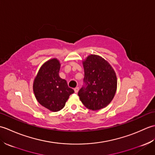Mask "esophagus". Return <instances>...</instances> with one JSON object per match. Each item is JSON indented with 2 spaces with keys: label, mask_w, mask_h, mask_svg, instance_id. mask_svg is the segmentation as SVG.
<instances>
[{
  "label": "esophagus",
  "mask_w": 155,
  "mask_h": 155,
  "mask_svg": "<svg viewBox=\"0 0 155 155\" xmlns=\"http://www.w3.org/2000/svg\"><path fill=\"white\" fill-rule=\"evenodd\" d=\"M74 93H77L78 92V91H79V88H78V87H76V88H74Z\"/></svg>",
  "instance_id": "34e87169"
}]
</instances>
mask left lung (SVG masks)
<instances>
[{
    "mask_svg": "<svg viewBox=\"0 0 155 155\" xmlns=\"http://www.w3.org/2000/svg\"><path fill=\"white\" fill-rule=\"evenodd\" d=\"M84 85L78 93L88 109L98 110L106 107L117 91L116 74L109 63L99 56L91 54L83 62Z\"/></svg>",
    "mask_w": 155,
    "mask_h": 155,
    "instance_id": "left-lung-1",
    "label": "left lung"
}]
</instances>
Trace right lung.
<instances>
[{"label":"right lung","instance_id":"1","mask_svg":"<svg viewBox=\"0 0 155 155\" xmlns=\"http://www.w3.org/2000/svg\"><path fill=\"white\" fill-rule=\"evenodd\" d=\"M60 68L57 59L46 62L41 67L33 84V91L38 103L52 112L62 109L69 96L74 93L67 81L59 77Z\"/></svg>","mask_w":155,"mask_h":155}]
</instances>
